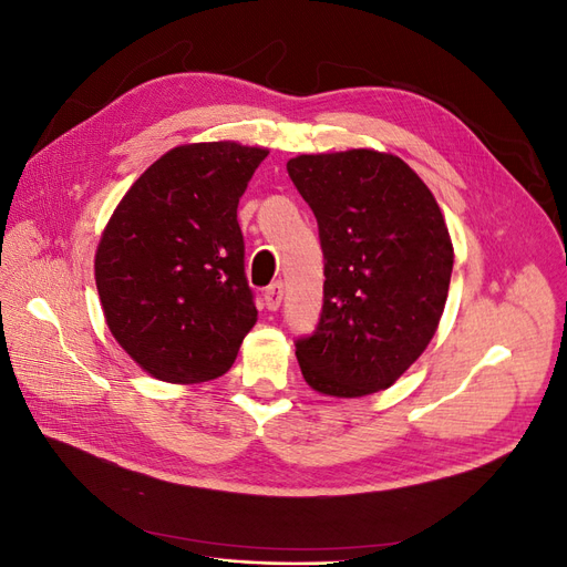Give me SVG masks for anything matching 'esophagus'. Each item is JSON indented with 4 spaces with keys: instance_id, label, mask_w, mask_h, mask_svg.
Here are the masks:
<instances>
[{
    "instance_id": "1",
    "label": "esophagus",
    "mask_w": 567,
    "mask_h": 567,
    "mask_svg": "<svg viewBox=\"0 0 567 567\" xmlns=\"http://www.w3.org/2000/svg\"><path fill=\"white\" fill-rule=\"evenodd\" d=\"M281 300H284V284H281V281L271 284V286L265 290V305H267V310L277 312L279 307H281Z\"/></svg>"
}]
</instances>
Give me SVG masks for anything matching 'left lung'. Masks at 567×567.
<instances>
[{"mask_svg": "<svg viewBox=\"0 0 567 567\" xmlns=\"http://www.w3.org/2000/svg\"><path fill=\"white\" fill-rule=\"evenodd\" d=\"M323 250V307L298 340L302 379L326 398L390 388L431 346L454 246L425 182L385 151L300 153L286 163Z\"/></svg>", "mask_w": 567, "mask_h": 567, "instance_id": "1", "label": "left lung"}]
</instances>
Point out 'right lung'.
Masks as SVG:
<instances>
[{
	"instance_id": "1",
	"label": "right lung",
	"mask_w": 567,
	"mask_h": 567,
	"mask_svg": "<svg viewBox=\"0 0 567 567\" xmlns=\"http://www.w3.org/2000/svg\"><path fill=\"white\" fill-rule=\"evenodd\" d=\"M267 153L238 142L169 148L101 231V310L117 346L153 379H219L255 326L236 208Z\"/></svg>"
}]
</instances>
